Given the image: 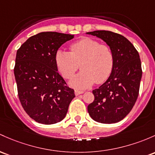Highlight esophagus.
Instances as JSON below:
<instances>
[{"mask_svg": "<svg viewBox=\"0 0 155 155\" xmlns=\"http://www.w3.org/2000/svg\"><path fill=\"white\" fill-rule=\"evenodd\" d=\"M74 93H75V95H76V96H79V95L84 93V91H77V90H76Z\"/></svg>", "mask_w": 155, "mask_h": 155, "instance_id": "obj_1", "label": "esophagus"}]
</instances>
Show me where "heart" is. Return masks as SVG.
Here are the masks:
<instances>
[{"label":"heart","mask_w":155,"mask_h":155,"mask_svg":"<svg viewBox=\"0 0 155 155\" xmlns=\"http://www.w3.org/2000/svg\"><path fill=\"white\" fill-rule=\"evenodd\" d=\"M71 53L59 50L56 54V64L59 72L65 79H71L81 64V73L75 76L70 84L83 90L95 82L101 84L110 77L114 65L111 48L100 45L96 40L84 37L70 46Z\"/></svg>","instance_id":"1"}]
</instances>
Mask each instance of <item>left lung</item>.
<instances>
[{
    "instance_id": "8db88e82",
    "label": "left lung",
    "mask_w": 155,
    "mask_h": 155,
    "mask_svg": "<svg viewBox=\"0 0 155 155\" xmlns=\"http://www.w3.org/2000/svg\"><path fill=\"white\" fill-rule=\"evenodd\" d=\"M86 34L101 39L114 55L113 71L102 85L93 91L95 100L88 105L87 111L98 123H117L130 113L138 96L142 77L140 56L134 45L119 34L110 31Z\"/></svg>"
}]
</instances>
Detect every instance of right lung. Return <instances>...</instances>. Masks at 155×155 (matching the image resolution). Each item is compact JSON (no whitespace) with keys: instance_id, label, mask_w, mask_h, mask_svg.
<instances>
[{"instance_id":"right-lung-1","label":"right lung","mask_w":155,"mask_h":155,"mask_svg":"<svg viewBox=\"0 0 155 155\" xmlns=\"http://www.w3.org/2000/svg\"><path fill=\"white\" fill-rule=\"evenodd\" d=\"M74 35L41 32L29 37L18 50L14 74L18 96L25 113L35 121L54 124L64 118L75 97L59 75L56 54Z\"/></svg>"}]
</instances>
